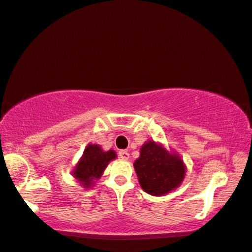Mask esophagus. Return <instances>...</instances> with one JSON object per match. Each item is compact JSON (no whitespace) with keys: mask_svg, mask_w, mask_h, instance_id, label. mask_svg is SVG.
Returning a JSON list of instances; mask_svg holds the SVG:
<instances>
[{"mask_svg":"<svg viewBox=\"0 0 252 252\" xmlns=\"http://www.w3.org/2000/svg\"><path fill=\"white\" fill-rule=\"evenodd\" d=\"M119 156H120V158H121V159H122V160H128L129 158H130L128 151H124V150H121V151H120Z\"/></svg>","mask_w":252,"mask_h":252,"instance_id":"esophagus-1","label":"esophagus"}]
</instances>
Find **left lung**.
Here are the masks:
<instances>
[{
  "mask_svg": "<svg viewBox=\"0 0 252 252\" xmlns=\"http://www.w3.org/2000/svg\"><path fill=\"white\" fill-rule=\"evenodd\" d=\"M139 152L133 167L145 192L157 197L163 196L181 186L187 173L181 156L154 140L144 143Z\"/></svg>",
  "mask_w": 252,
  "mask_h": 252,
  "instance_id": "1",
  "label": "left lung"
}]
</instances>
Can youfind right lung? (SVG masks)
Returning <instances> with one entry per match:
<instances>
[{
	"instance_id": "obj_1",
	"label": "right lung",
	"mask_w": 252,
	"mask_h": 252,
	"mask_svg": "<svg viewBox=\"0 0 252 252\" xmlns=\"http://www.w3.org/2000/svg\"><path fill=\"white\" fill-rule=\"evenodd\" d=\"M114 150L103 151L98 144H89L72 170V176L86 189L94 187L110 161L116 159Z\"/></svg>"
}]
</instances>
